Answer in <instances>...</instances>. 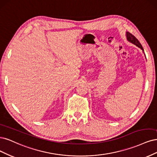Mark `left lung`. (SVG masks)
<instances>
[{
  "mask_svg": "<svg viewBox=\"0 0 157 157\" xmlns=\"http://www.w3.org/2000/svg\"><path fill=\"white\" fill-rule=\"evenodd\" d=\"M126 39H127V40H128V41L129 42H130V43H132V44L136 45V46L138 47L139 48H140L141 50H142L143 53H144V49H143L142 45H141V44H140V42L138 41V40L137 38H136L134 36V35H132V34L130 33L129 32H126ZM144 54H145V53H144ZM145 58H146V57H145Z\"/></svg>",
  "mask_w": 157,
  "mask_h": 157,
  "instance_id": "obj_1",
  "label": "left lung"
}]
</instances>
